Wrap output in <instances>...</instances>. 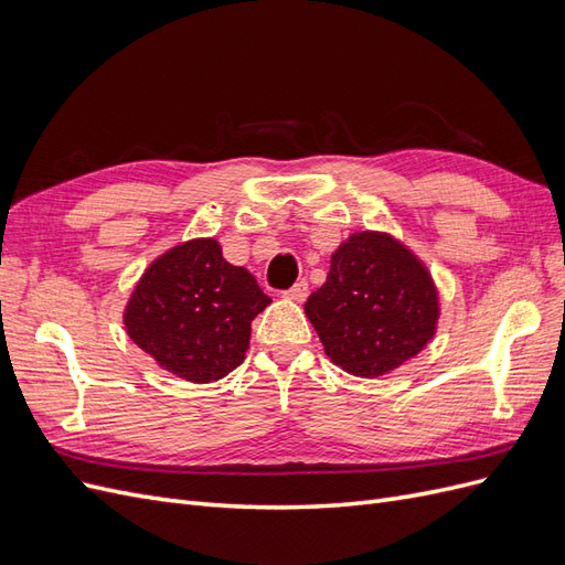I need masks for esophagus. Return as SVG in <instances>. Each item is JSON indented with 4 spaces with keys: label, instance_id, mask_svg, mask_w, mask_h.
Instances as JSON below:
<instances>
[{
    "label": "esophagus",
    "instance_id": "esophagus-1",
    "mask_svg": "<svg viewBox=\"0 0 565 565\" xmlns=\"http://www.w3.org/2000/svg\"><path fill=\"white\" fill-rule=\"evenodd\" d=\"M287 299H295V301H303L306 297H309V282L306 280H297L292 287L285 289L282 292Z\"/></svg>",
    "mask_w": 565,
    "mask_h": 565
}]
</instances>
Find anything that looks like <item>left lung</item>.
<instances>
[{
    "instance_id": "obj_1",
    "label": "left lung",
    "mask_w": 565,
    "mask_h": 565,
    "mask_svg": "<svg viewBox=\"0 0 565 565\" xmlns=\"http://www.w3.org/2000/svg\"><path fill=\"white\" fill-rule=\"evenodd\" d=\"M324 353L355 377H380L434 337V280L398 241L355 233L332 254L328 280L303 306Z\"/></svg>"
}]
</instances>
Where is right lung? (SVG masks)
I'll return each instance as SVG.
<instances>
[{
  "label": "right lung",
  "mask_w": 565,
  "mask_h": 565,
  "mask_svg": "<svg viewBox=\"0 0 565 565\" xmlns=\"http://www.w3.org/2000/svg\"><path fill=\"white\" fill-rule=\"evenodd\" d=\"M270 297L243 266H231L216 241H191L162 254L127 303L136 347L185 382L207 384L243 363L252 320Z\"/></svg>",
  "instance_id": "1"
}]
</instances>
